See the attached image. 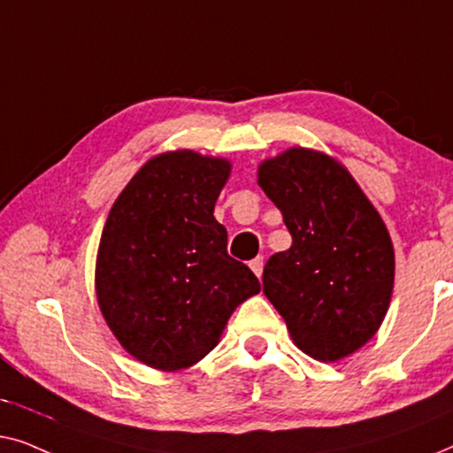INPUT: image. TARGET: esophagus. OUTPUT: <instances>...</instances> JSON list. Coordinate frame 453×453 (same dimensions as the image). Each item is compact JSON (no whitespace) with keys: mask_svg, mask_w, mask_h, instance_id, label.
<instances>
[{"mask_svg":"<svg viewBox=\"0 0 453 453\" xmlns=\"http://www.w3.org/2000/svg\"><path fill=\"white\" fill-rule=\"evenodd\" d=\"M250 269H252L254 275L260 279V275H263V269H265V258L257 257L254 260H250Z\"/></svg>","mask_w":453,"mask_h":453,"instance_id":"esophagus-1","label":"esophagus"}]
</instances>
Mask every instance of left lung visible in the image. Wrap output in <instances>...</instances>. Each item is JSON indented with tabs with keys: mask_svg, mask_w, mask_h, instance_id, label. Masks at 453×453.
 Instances as JSON below:
<instances>
[{
	"mask_svg": "<svg viewBox=\"0 0 453 453\" xmlns=\"http://www.w3.org/2000/svg\"><path fill=\"white\" fill-rule=\"evenodd\" d=\"M257 176L293 240L266 263L265 296L299 351L345 359L373 339L390 308V232L351 172L324 151L293 145L260 162Z\"/></svg>",
	"mask_w": 453,
	"mask_h": 453,
	"instance_id": "1",
	"label": "left lung"
}]
</instances>
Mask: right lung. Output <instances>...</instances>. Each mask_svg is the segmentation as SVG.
Listing matches in <instances>:
<instances>
[{
  "label": "right lung",
  "mask_w": 453,
  "mask_h": 453,
  "mask_svg": "<svg viewBox=\"0 0 453 453\" xmlns=\"http://www.w3.org/2000/svg\"><path fill=\"white\" fill-rule=\"evenodd\" d=\"M229 174L226 157L162 151L108 213L94 275L98 308L120 347L148 367L195 365L218 347L234 310L260 291L213 218Z\"/></svg>",
  "instance_id": "obj_1"
}]
</instances>
